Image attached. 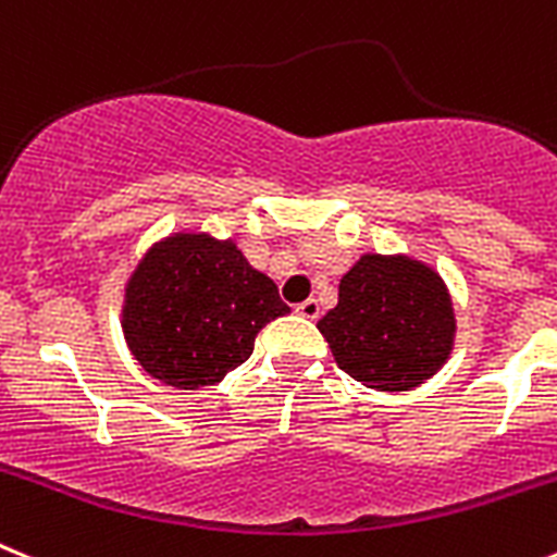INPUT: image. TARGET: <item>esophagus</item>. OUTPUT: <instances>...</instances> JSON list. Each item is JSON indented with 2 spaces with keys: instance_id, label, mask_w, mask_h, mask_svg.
Masks as SVG:
<instances>
[{
  "instance_id": "esophagus-1",
  "label": "esophagus",
  "mask_w": 557,
  "mask_h": 557,
  "mask_svg": "<svg viewBox=\"0 0 557 557\" xmlns=\"http://www.w3.org/2000/svg\"><path fill=\"white\" fill-rule=\"evenodd\" d=\"M296 312H298V315H301V318H310V321H315V318L321 315V304H318L315 298H307V301L298 304Z\"/></svg>"
}]
</instances>
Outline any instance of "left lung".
<instances>
[{
  "label": "left lung",
  "mask_w": 557,
  "mask_h": 557,
  "mask_svg": "<svg viewBox=\"0 0 557 557\" xmlns=\"http://www.w3.org/2000/svg\"><path fill=\"white\" fill-rule=\"evenodd\" d=\"M335 363L374 392H411L450 358L456 315L434 268L411 256L366 253L318 321Z\"/></svg>",
  "instance_id": "1"
}]
</instances>
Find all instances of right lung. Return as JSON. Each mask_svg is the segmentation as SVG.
Masks as SVG:
<instances>
[{
  "label": "right lung",
  "instance_id": "1",
  "mask_svg": "<svg viewBox=\"0 0 557 557\" xmlns=\"http://www.w3.org/2000/svg\"><path fill=\"white\" fill-rule=\"evenodd\" d=\"M289 307L236 242L171 233L137 261L121 326L137 363L165 386H216L253 355L256 335Z\"/></svg>",
  "mask_w": 557,
  "mask_h": 557
}]
</instances>
